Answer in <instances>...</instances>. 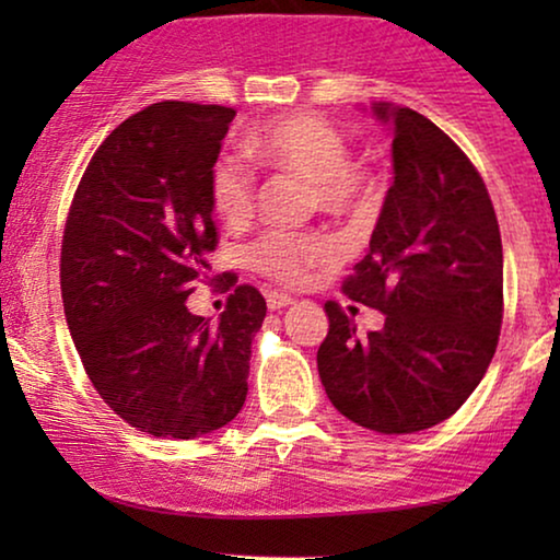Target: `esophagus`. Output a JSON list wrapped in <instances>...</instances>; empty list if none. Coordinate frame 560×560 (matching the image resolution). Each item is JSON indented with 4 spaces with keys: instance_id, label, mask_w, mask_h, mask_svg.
Wrapping results in <instances>:
<instances>
[{
    "instance_id": "obj_1",
    "label": "esophagus",
    "mask_w": 560,
    "mask_h": 560,
    "mask_svg": "<svg viewBox=\"0 0 560 560\" xmlns=\"http://www.w3.org/2000/svg\"><path fill=\"white\" fill-rule=\"evenodd\" d=\"M288 305H293V298H290V295H285V293H267V308H270V311L288 308Z\"/></svg>"
}]
</instances>
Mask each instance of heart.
<instances>
[{
    "mask_svg": "<svg viewBox=\"0 0 560 560\" xmlns=\"http://www.w3.org/2000/svg\"><path fill=\"white\" fill-rule=\"evenodd\" d=\"M247 155L275 171L301 175L313 183V201L328 213L357 209L372 183L362 167L351 163V148L331 121L316 114H285L267 121L247 140ZM257 180L242 155H221L209 175L211 209L229 226L242 224L255 209ZM334 257L326 240L308 234L267 232L252 244L249 259L257 270L285 285H303L316 267Z\"/></svg>",
    "mask_w": 560,
    "mask_h": 560,
    "instance_id": "obj_1",
    "label": "heart"
}]
</instances>
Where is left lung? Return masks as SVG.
Segmentation results:
<instances>
[{"mask_svg":"<svg viewBox=\"0 0 560 560\" xmlns=\"http://www.w3.org/2000/svg\"><path fill=\"white\" fill-rule=\"evenodd\" d=\"M372 112L393 132L395 180L343 293L385 313V326L359 339L328 301L318 374L357 425L416 433L454 416L492 362L502 240L485 180L443 129L408 106Z\"/></svg>","mask_w":560,"mask_h":560,"instance_id":"obj_1","label":"left lung"}]
</instances>
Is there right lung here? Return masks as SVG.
<instances>
[{
	"mask_svg": "<svg viewBox=\"0 0 560 560\" xmlns=\"http://www.w3.org/2000/svg\"><path fill=\"white\" fill-rule=\"evenodd\" d=\"M234 117L188 102L132 114L98 144L68 211L60 290L75 351L102 400L158 439L217 431L247 400L265 298L240 285L219 320L186 305L219 242L209 175Z\"/></svg>",
	"mask_w": 560,
	"mask_h": 560,
	"instance_id": "add662e5",
	"label": "right lung"
}]
</instances>
